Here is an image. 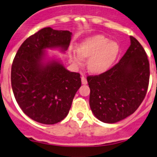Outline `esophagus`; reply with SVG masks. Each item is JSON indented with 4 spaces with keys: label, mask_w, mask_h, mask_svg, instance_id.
Listing matches in <instances>:
<instances>
[{
    "label": "esophagus",
    "mask_w": 157,
    "mask_h": 157,
    "mask_svg": "<svg viewBox=\"0 0 157 157\" xmlns=\"http://www.w3.org/2000/svg\"><path fill=\"white\" fill-rule=\"evenodd\" d=\"M81 81H82V84H86L87 83V80H86V77H84L83 76L81 77Z\"/></svg>",
    "instance_id": "obj_1"
}]
</instances>
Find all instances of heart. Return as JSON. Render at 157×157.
Segmentation results:
<instances>
[{"label": "heart", "mask_w": 157, "mask_h": 157, "mask_svg": "<svg viewBox=\"0 0 157 157\" xmlns=\"http://www.w3.org/2000/svg\"><path fill=\"white\" fill-rule=\"evenodd\" d=\"M119 46L115 41L103 35L90 36L80 44L77 51H72L74 63L80 64L83 58H89L87 67L93 74H103L113 64L119 54Z\"/></svg>", "instance_id": "b5f03b06"}]
</instances>
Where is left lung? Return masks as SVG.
Wrapping results in <instances>:
<instances>
[{
    "label": "left lung",
    "mask_w": 157,
    "mask_h": 157,
    "mask_svg": "<svg viewBox=\"0 0 157 157\" xmlns=\"http://www.w3.org/2000/svg\"><path fill=\"white\" fill-rule=\"evenodd\" d=\"M130 46L109 71L89 76L90 106L99 121L114 124L131 115L147 94L150 63L144 48L130 36Z\"/></svg>",
    "instance_id": "obj_1"
}]
</instances>
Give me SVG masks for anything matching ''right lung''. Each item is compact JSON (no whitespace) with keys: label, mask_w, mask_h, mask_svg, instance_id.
<instances>
[{"label":"right lung","mask_w":157,"mask_h":157,"mask_svg":"<svg viewBox=\"0 0 157 157\" xmlns=\"http://www.w3.org/2000/svg\"><path fill=\"white\" fill-rule=\"evenodd\" d=\"M71 36L69 30L45 27L26 39L13 59L11 86L15 99L26 115L40 124L63 121L81 86L80 74L67 71L60 59L49 57L47 52L65 53Z\"/></svg>","instance_id":"obj_1"}]
</instances>
